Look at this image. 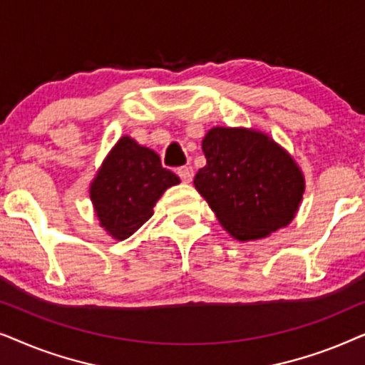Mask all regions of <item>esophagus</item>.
Returning <instances> with one entry per match:
<instances>
[{"label": "esophagus", "instance_id": "34e87169", "mask_svg": "<svg viewBox=\"0 0 365 365\" xmlns=\"http://www.w3.org/2000/svg\"><path fill=\"white\" fill-rule=\"evenodd\" d=\"M178 174L184 182H191L192 178H194V171H192L191 166H181L178 169Z\"/></svg>", "mask_w": 365, "mask_h": 365}]
</instances>
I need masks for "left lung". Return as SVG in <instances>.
<instances>
[{"instance_id":"8db88e82","label":"left lung","mask_w":365,"mask_h":365,"mask_svg":"<svg viewBox=\"0 0 365 365\" xmlns=\"http://www.w3.org/2000/svg\"><path fill=\"white\" fill-rule=\"evenodd\" d=\"M206 166L194 178L222 227L237 241H256L287 226L302 201V171L267 134L212 128L202 139Z\"/></svg>"}]
</instances>
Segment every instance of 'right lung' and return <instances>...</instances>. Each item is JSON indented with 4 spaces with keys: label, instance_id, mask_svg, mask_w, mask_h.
Returning <instances> with one entry per match:
<instances>
[{
    "label": "right lung",
    "instance_id": "obj_1",
    "mask_svg": "<svg viewBox=\"0 0 365 365\" xmlns=\"http://www.w3.org/2000/svg\"><path fill=\"white\" fill-rule=\"evenodd\" d=\"M179 182L153 149L123 136L93 179L89 197L101 227L123 241L153 216L154 204L164 191Z\"/></svg>",
    "mask_w": 365,
    "mask_h": 365
}]
</instances>
